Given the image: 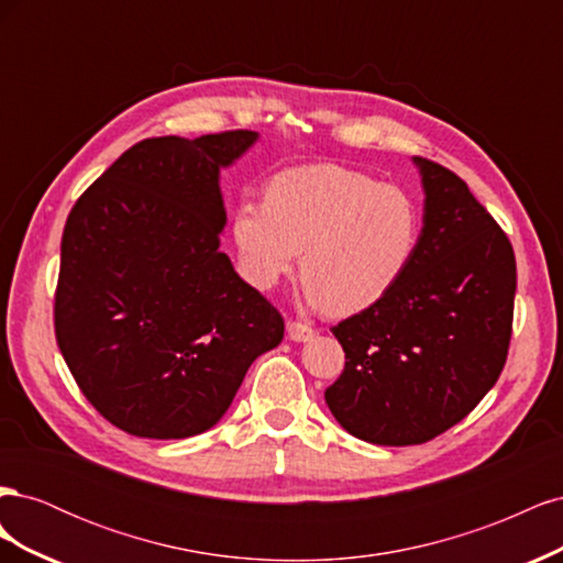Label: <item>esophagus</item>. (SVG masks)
I'll use <instances>...</instances> for the list:
<instances>
[{
	"label": "esophagus",
	"mask_w": 563,
	"mask_h": 563,
	"mask_svg": "<svg viewBox=\"0 0 563 563\" xmlns=\"http://www.w3.org/2000/svg\"><path fill=\"white\" fill-rule=\"evenodd\" d=\"M286 331H288V338L296 340V343H305V340H310L317 333L310 323H305V321H288Z\"/></svg>",
	"instance_id": "34e87169"
}]
</instances>
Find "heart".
Wrapping results in <instances>:
<instances>
[{"label":"heart","mask_w":563,"mask_h":563,"mask_svg":"<svg viewBox=\"0 0 563 563\" xmlns=\"http://www.w3.org/2000/svg\"><path fill=\"white\" fill-rule=\"evenodd\" d=\"M420 201L338 164H310L275 176L265 203L234 213V244L246 279L272 288L298 255L310 302L356 314L380 302L411 269L422 244Z\"/></svg>","instance_id":"1"}]
</instances>
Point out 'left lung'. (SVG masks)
Instances as JSON below:
<instances>
[{
	"mask_svg": "<svg viewBox=\"0 0 563 563\" xmlns=\"http://www.w3.org/2000/svg\"><path fill=\"white\" fill-rule=\"evenodd\" d=\"M422 244L373 308L333 327L345 368L323 391L368 444H424L463 420L500 378L512 338L517 261L507 234L446 166L413 157Z\"/></svg>",
	"mask_w": 563,
	"mask_h": 563,
	"instance_id": "1",
	"label": "left lung"
}]
</instances>
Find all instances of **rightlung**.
Segmentation results:
<instances>
[{"mask_svg": "<svg viewBox=\"0 0 563 563\" xmlns=\"http://www.w3.org/2000/svg\"><path fill=\"white\" fill-rule=\"evenodd\" d=\"M255 131L145 139L84 192L63 230L56 340L84 397L133 437L185 439L225 416L284 319L220 251V168Z\"/></svg>", "mask_w": 563, "mask_h": 563, "instance_id": "obj_1", "label": "right lung"}]
</instances>
